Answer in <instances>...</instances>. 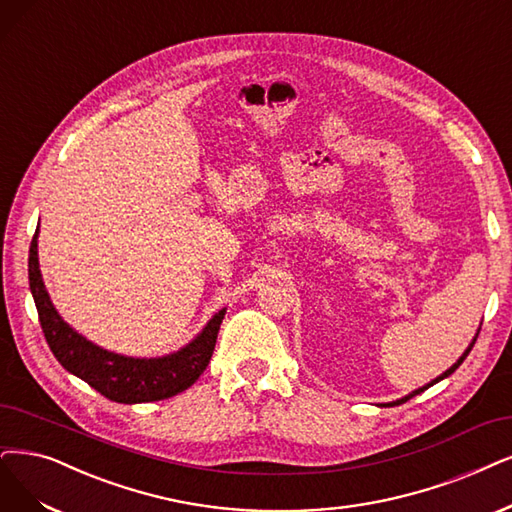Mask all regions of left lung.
Here are the masks:
<instances>
[{
	"label": "left lung",
	"instance_id": "1",
	"mask_svg": "<svg viewBox=\"0 0 512 512\" xmlns=\"http://www.w3.org/2000/svg\"><path fill=\"white\" fill-rule=\"evenodd\" d=\"M479 331H481V327H479V329H477V335H479ZM477 335H475V337H472V342H470V346H468V348H466V350H464V354H462V356H460V358H458V361H456V363H453V365H451V367H449V369H447V371H445V373H441V375H439V377H434V380H432V382H430V384H426V386H422V388H418V390H413V392H409V394H407V396H403V399H399V401H392V403H382V407H394V405H401V403H405V401H409V399H413V396H415V394H420V392H424V390H428V388H430V386H434V384H437V382H441V380H445V377H449V375H451V373H453V371H456V369H458V367H460V365H462V363H464V358H466V356H468V352H470V350H472V346H475V342H477Z\"/></svg>",
	"mask_w": 512,
	"mask_h": 512
}]
</instances>
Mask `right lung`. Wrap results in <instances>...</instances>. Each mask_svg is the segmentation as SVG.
<instances>
[{
    "instance_id": "add662e5",
    "label": "right lung",
    "mask_w": 512,
    "mask_h": 512,
    "mask_svg": "<svg viewBox=\"0 0 512 512\" xmlns=\"http://www.w3.org/2000/svg\"><path fill=\"white\" fill-rule=\"evenodd\" d=\"M37 225L29 249V287L40 325L52 354L69 373L116 403H149L170 399L192 386L211 361L225 308L219 310L192 342L156 358H135L105 350L75 331L52 306L37 257Z\"/></svg>"
}]
</instances>
